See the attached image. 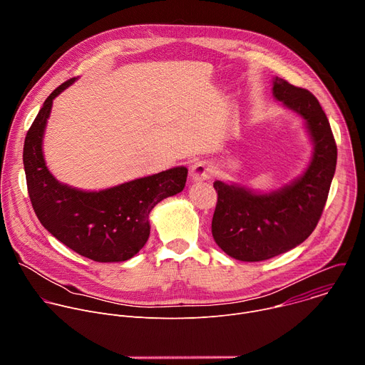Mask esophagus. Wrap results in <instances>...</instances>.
Here are the masks:
<instances>
[{"label":"esophagus","mask_w":365,"mask_h":365,"mask_svg":"<svg viewBox=\"0 0 365 365\" xmlns=\"http://www.w3.org/2000/svg\"><path fill=\"white\" fill-rule=\"evenodd\" d=\"M212 175V166L207 163L206 160H196L192 166H190V179L193 182H197V180H205Z\"/></svg>","instance_id":"esophagus-1"}]
</instances>
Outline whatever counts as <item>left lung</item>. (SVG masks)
<instances>
[{"mask_svg": "<svg viewBox=\"0 0 365 365\" xmlns=\"http://www.w3.org/2000/svg\"><path fill=\"white\" fill-rule=\"evenodd\" d=\"M273 95L300 118L314 143V155L300 178L262 193L221 180L212 235L218 247L241 262H263L302 244L318 225L336 168V144L319 101L282 78Z\"/></svg>", "mask_w": 365, "mask_h": 365, "instance_id": "8db88e82", "label": "left lung"}]
</instances>
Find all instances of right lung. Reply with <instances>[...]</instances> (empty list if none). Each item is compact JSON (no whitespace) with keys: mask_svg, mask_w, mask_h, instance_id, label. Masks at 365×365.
<instances>
[{"mask_svg":"<svg viewBox=\"0 0 365 365\" xmlns=\"http://www.w3.org/2000/svg\"><path fill=\"white\" fill-rule=\"evenodd\" d=\"M75 81H66L47 96L27 131L23 163L29 196L41 225L62 244L93 262H125L147 242L153 207L183 190L187 169L173 168L98 192L56 180L44 162L43 135L53 99Z\"/></svg>","mask_w":365,"mask_h":365,"instance_id":"obj_1","label":"right lung"}]
</instances>
